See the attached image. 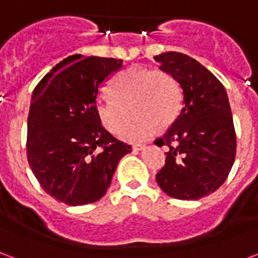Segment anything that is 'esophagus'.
Returning a JSON list of instances; mask_svg holds the SVG:
<instances>
[{"label": "esophagus", "mask_w": 258, "mask_h": 258, "mask_svg": "<svg viewBox=\"0 0 258 258\" xmlns=\"http://www.w3.org/2000/svg\"><path fill=\"white\" fill-rule=\"evenodd\" d=\"M143 150H145V145L144 144L133 145V151H143Z\"/></svg>", "instance_id": "34e87169"}]
</instances>
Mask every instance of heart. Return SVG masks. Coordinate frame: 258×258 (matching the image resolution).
I'll return each instance as SVG.
<instances>
[{
    "label": "heart",
    "instance_id": "obj_1",
    "mask_svg": "<svg viewBox=\"0 0 258 258\" xmlns=\"http://www.w3.org/2000/svg\"><path fill=\"white\" fill-rule=\"evenodd\" d=\"M113 96H100L95 102V113L108 132L118 133L126 125L132 113L133 121L121 137L129 143L148 140L160 127L173 123L182 108V88L177 79L163 71L132 68L122 72L110 85Z\"/></svg>",
    "mask_w": 258,
    "mask_h": 258
}]
</instances>
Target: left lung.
Returning a JSON list of instances; mask_svg holds the SVG:
<instances>
[{
	"label": "left lung",
	"mask_w": 258,
	"mask_h": 258,
	"mask_svg": "<svg viewBox=\"0 0 258 258\" xmlns=\"http://www.w3.org/2000/svg\"><path fill=\"white\" fill-rule=\"evenodd\" d=\"M159 69L177 79L182 110L155 144L167 145L166 164L156 174L160 189L178 200H199L226 181L237 139L223 84L195 58L177 51L155 55Z\"/></svg>",
	"instance_id": "obj_1"
}]
</instances>
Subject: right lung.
<instances>
[{
  "label": "right lung",
  "mask_w": 258,
  "mask_h": 258,
  "mask_svg": "<svg viewBox=\"0 0 258 258\" xmlns=\"http://www.w3.org/2000/svg\"><path fill=\"white\" fill-rule=\"evenodd\" d=\"M122 59L75 54L48 72L31 98L27 158L43 190L67 205L100 200L132 147L110 135L95 113L104 81Z\"/></svg>",
  "instance_id": "add662e5"
}]
</instances>
